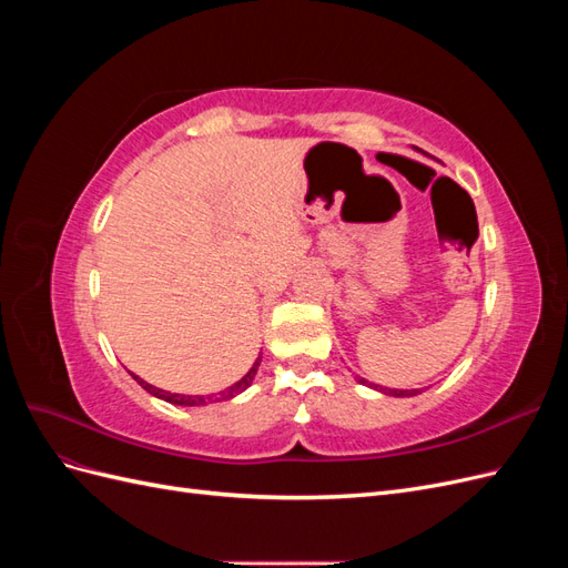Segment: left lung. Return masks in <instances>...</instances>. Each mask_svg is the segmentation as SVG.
Returning a JSON list of instances; mask_svg holds the SVG:
<instances>
[{"label":"left lung","instance_id":"1","mask_svg":"<svg viewBox=\"0 0 568 568\" xmlns=\"http://www.w3.org/2000/svg\"><path fill=\"white\" fill-rule=\"evenodd\" d=\"M357 382L359 384H367L365 379H359V376H357ZM367 386H374V384H367ZM376 390H382V393H386V395H395V398H407V395H417V393H422L419 388H415V390H398V388H379V386H374Z\"/></svg>","mask_w":568,"mask_h":568}]
</instances>
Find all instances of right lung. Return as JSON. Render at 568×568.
I'll use <instances>...</instances> for the list:
<instances>
[{"instance_id":"add662e5","label":"right lung","mask_w":568,"mask_h":568,"mask_svg":"<svg viewBox=\"0 0 568 568\" xmlns=\"http://www.w3.org/2000/svg\"><path fill=\"white\" fill-rule=\"evenodd\" d=\"M257 365H261V357L255 359L253 367L246 372V376H242V379H239L234 386H230V388H225V390H220L215 400H227V398H234L236 393L246 390V388L251 386V382H253L255 372H257ZM134 379H136V384H140L144 390H149L151 395H156V398H161V400H165V403H173V405H186V407H194V405H205V403H211V400H213L211 395H182V393H170V390H163V388H156V386L146 384L144 379H140V376H134Z\"/></svg>"}]
</instances>
